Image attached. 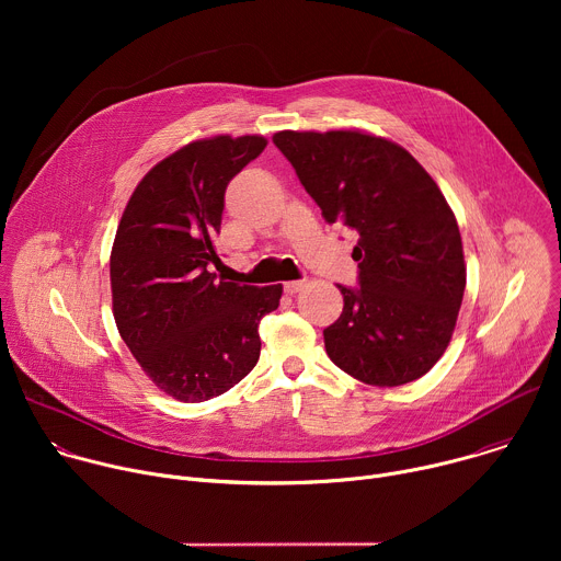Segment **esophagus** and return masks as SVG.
I'll list each match as a JSON object with an SVG mask.
<instances>
[{"label": "esophagus", "instance_id": "obj_1", "mask_svg": "<svg viewBox=\"0 0 561 561\" xmlns=\"http://www.w3.org/2000/svg\"><path fill=\"white\" fill-rule=\"evenodd\" d=\"M304 286H306V282H301V279H297V282H286V284H284V293H286V295H295V293H299Z\"/></svg>", "mask_w": 561, "mask_h": 561}]
</instances>
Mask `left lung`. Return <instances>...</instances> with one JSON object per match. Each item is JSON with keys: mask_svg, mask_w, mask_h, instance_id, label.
I'll list each match as a JSON object with an SVG mask.
<instances>
[{"mask_svg": "<svg viewBox=\"0 0 561 561\" xmlns=\"http://www.w3.org/2000/svg\"><path fill=\"white\" fill-rule=\"evenodd\" d=\"M275 146L329 224L359 234V286L324 329L335 366L370 386H402L444 355L466 288L457 219L435 180L399 144L362 130H282Z\"/></svg>", "mask_w": 561, "mask_h": 561, "instance_id": "obj_1", "label": "left lung"}]
</instances>
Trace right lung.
Listing matches in <instances>:
<instances>
[{
  "mask_svg": "<svg viewBox=\"0 0 561 561\" xmlns=\"http://www.w3.org/2000/svg\"><path fill=\"white\" fill-rule=\"evenodd\" d=\"M262 135L197 139L154 164L133 191L111 253L115 324L157 388L195 404L257 364L262 317L282 284L217 279L215 237L228 182L266 148Z\"/></svg>",
  "mask_w": 561,
  "mask_h": 561,
  "instance_id": "add662e5",
  "label": "right lung"
}]
</instances>
